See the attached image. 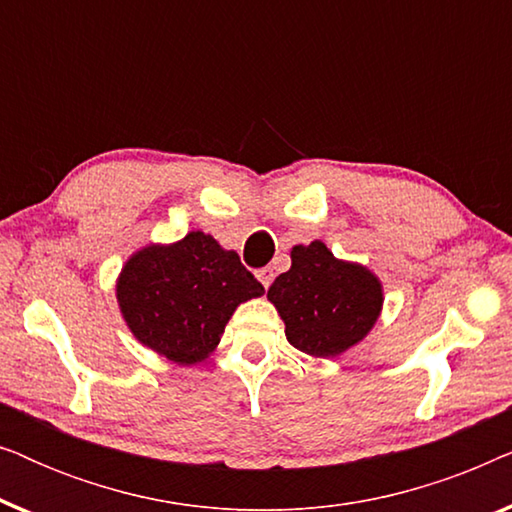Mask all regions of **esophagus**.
<instances>
[{
	"instance_id": "34e87169",
	"label": "esophagus",
	"mask_w": 512,
	"mask_h": 512,
	"mask_svg": "<svg viewBox=\"0 0 512 512\" xmlns=\"http://www.w3.org/2000/svg\"><path fill=\"white\" fill-rule=\"evenodd\" d=\"M256 277L261 279V284L265 286V291H268V286L272 284V277H275V275H272L270 268H261V270H256Z\"/></svg>"
}]
</instances>
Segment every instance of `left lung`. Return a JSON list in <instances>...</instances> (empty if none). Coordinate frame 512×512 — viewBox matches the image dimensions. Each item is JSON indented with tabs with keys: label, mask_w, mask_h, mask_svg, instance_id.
Returning a JSON list of instances; mask_svg holds the SVG:
<instances>
[{
	"label": "left lung",
	"mask_w": 512,
	"mask_h": 512,
	"mask_svg": "<svg viewBox=\"0 0 512 512\" xmlns=\"http://www.w3.org/2000/svg\"><path fill=\"white\" fill-rule=\"evenodd\" d=\"M268 298L284 319L286 340L319 359L356 345L382 307L380 282L361 265L338 261L324 242L293 247L291 270L275 279Z\"/></svg>",
	"instance_id": "1"
}]
</instances>
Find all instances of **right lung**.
<instances>
[{"mask_svg":"<svg viewBox=\"0 0 512 512\" xmlns=\"http://www.w3.org/2000/svg\"><path fill=\"white\" fill-rule=\"evenodd\" d=\"M118 303L139 342L170 361H202L219 345L235 307L263 293L235 251L188 233L172 247H146L125 265Z\"/></svg>","mask_w":512,"mask_h":512,"instance_id":"add662e5","label":"right lung"}]
</instances>
